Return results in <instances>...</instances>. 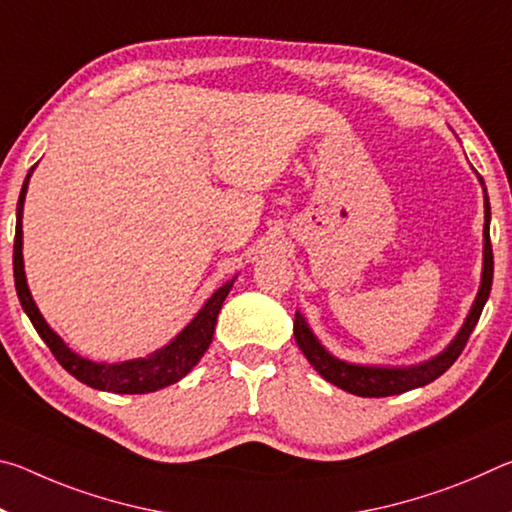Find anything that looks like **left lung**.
<instances>
[{"label": "left lung", "instance_id": "obj_1", "mask_svg": "<svg viewBox=\"0 0 512 512\" xmlns=\"http://www.w3.org/2000/svg\"><path fill=\"white\" fill-rule=\"evenodd\" d=\"M481 185L483 178L479 176ZM485 192V185H483ZM485 198V223H483V273H481V287L476 293L474 305L467 314L463 327L458 329L454 341L447 348L429 361H422L418 366H359V363L341 361L329 354L320 341L311 332L305 316L296 311V320H293V336H296L298 348L305 354L307 361L314 366L320 377L327 379L329 384L343 388L352 395L359 397H388V395H400L411 391V388H420L431 384L433 379H438L443 372L452 366L458 359V354L463 352L467 339H470L472 329L476 327L481 318V311L488 302L490 289H492V273H495V262H492V244H490V201L488 194Z\"/></svg>", "mask_w": 512, "mask_h": 512}]
</instances>
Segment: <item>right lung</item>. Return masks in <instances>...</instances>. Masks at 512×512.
I'll return each mask as SVG.
<instances>
[{"instance_id":"obj_1","label":"right lung","mask_w":512,"mask_h":512,"mask_svg":"<svg viewBox=\"0 0 512 512\" xmlns=\"http://www.w3.org/2000/svg\"><path fill=\"white\" fill-rule=\"evenodd\" d=\"M36 167H31V171ZM31 171L24 178L20 201H17V223H15V244H13V275H15V289L17 298H20L22 309L27 311L29 320L36 327L40 339L47 343L51 354L58 359L60 366H63L69 375L76 377L83 384H88L97 391H108V393H119V395H137V393H153L160 391L164 386L176 384V381L183 379L189 370H192L205 350L210 348L212 336H214V325L216 316H219L223 300L228 298L232 289V282H225L221 289L212 293V298L205 302L201 311L194 316L192 323H189L183 332H180L176 339L169 345L155 350L153 354L144 359H133V361H121V363H97L81 357L74 350H69L65 341L47 325V320L42 318L40 309L31 298L27 275H24V259H22V210H24V196H27L29 178Z\"/></svg>"}]
</instances>
